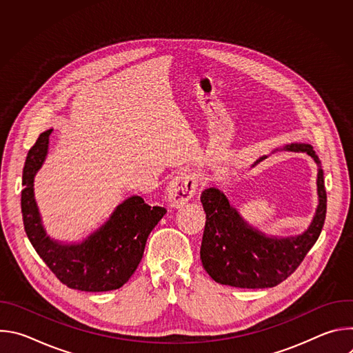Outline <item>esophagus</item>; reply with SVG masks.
Returning <instances> with one entry per match:
<instances>
[{
    "label": "esophagus",
    "instance_id": "obj_1",
    "mask_svg": "<svg viewBox=\"0 0 353 353\" xmlns=\"http://www.w3.org/2000/svg\"><path fill=\"white\" fill-rule=\"evenodd\" d=\"M198 187V179L194 173L183 172L168 185V199L172 207L180 208L192 198Z\"/></svg>",
    "mask_w": 353,
    "mask_h": 353
}]
</instances>
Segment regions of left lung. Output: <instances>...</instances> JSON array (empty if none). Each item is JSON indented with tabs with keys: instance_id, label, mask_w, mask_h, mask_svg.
I'll return each mask as SVG.
<instances>
[{
	"instance_id": "1",
	"label": "left lung",
	"mask_w": 353,
	"mask_h": 353,
	"mask_svg": "<svg viewBox=\"0 0 353 353\" xmlns=\"http://www.w3.org/2000/svg\"><path fill=\"white\" fill-rule=\"evenodd\" d=\"M283 149L306 152L320 165L309 143H290ZM317 192L319 207L305 233L294 237H268L247 225L218 188L204 190L201 203L207 221L199 251L204 270L215 282L233 288L263 289L285 281L305 260L324 226L327 192L321 168L317 173Z\"/></svg>"
}]
</instances>
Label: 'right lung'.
<instances>
[{"label":"right lung","mask_w":353,"mask_h":353,"mask_svg":"<svg viewBox=\"0 0 353 353\" xmlns=\"http://www.w3.org/2000/svg\"><path fill=\"white\" fill-rule=\"evenodd\" d=\"M53 128L41 132L29 149L23 174L21 207L23 226L36 253L64 285L83 292H108L121 288L142 260L146 239L166 214L132 195L121 203L109 221L82 243L63 244L50 239L41 225L34 201L33 180L41 168Z\"/></svg>","instance_id":"add662e5"}]
</instances>
